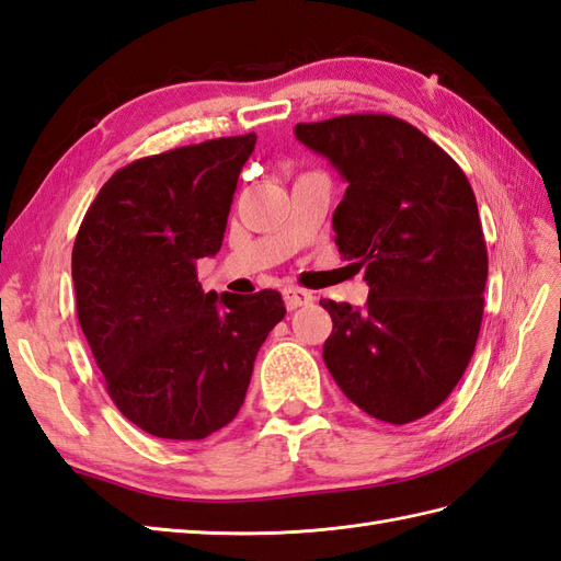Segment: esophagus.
<instances>
[{
	"instance_id": "esophagus-1",
	"label": "esophagus",
	"mask_w": 561,
	"mask_h": 561,
	"mask_svg": "<svg viewBox=\"0 0 561 561\" xmlns=\"http://www.w3.org/2000/svg\"><path fill=\"white\" fill-rule=\"evenodd\" d=\"M284 300H286V308L296 310L300 306H310L312 300H314V296L308 289H300V286H289V289L284 291Z\"/></svg>"
}]
</instances>
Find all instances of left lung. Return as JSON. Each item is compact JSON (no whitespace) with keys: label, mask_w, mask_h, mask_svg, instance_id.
Masks as SVG:
<instances>
[{"label":"left lung","mask_w":561,"mask_h":561,"mask_svg":"<svg viewBox=\"0 0 561 561\" xmlns=\"http://www.w3.org/2000/svg\"><path fill=\"white\" fill-rule=\"evenodd\" d=\"M296 137L348 182L336 247L369 284L363 310L320 300L334 322L324 365L375 420H422L462 379L481 329L488 251L471 184L436 141L386 113L298 123Z\"/></svg>","instance_id":"left-lung-1"}]
</instances>
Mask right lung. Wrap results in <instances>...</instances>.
<instances>
[{
	"instance_id": "add662e5",
	"label": "right lung",
	"mask_w": 561,
	"mask_h": 561,
	"mask_svg": "<svg viewBox=\"0 0 561 561\" xmlns=\"http://www.w3.org/2000/svg\"><path fill=\"white\" fill-rule=\"evenodd\" d=\"M255 133L116 170L73 247L82 334L106 391L151 436L201 440L237 417L255 355L286 314L277 291L204 294L196 261L222 247Z\"/></svg>"
}]
</instances>
